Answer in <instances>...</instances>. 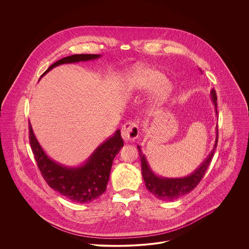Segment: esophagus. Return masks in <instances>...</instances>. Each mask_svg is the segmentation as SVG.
<instances>
[{
    "label": "esophagus",
    "instance_id": "obj_1",
    "mask_svg": "<svg viewBox=\"0 0 249 249\" xmlns=\"http://www.w3.org/2000/svg\"><path fill=\"white\" fill-rule=\"evenodd\" d=\"M139 136V124L136 122H127L122 127V137L124 142L134 141Z\"/></svg>",
    "mask_w": 249,
    "mask_h": 249
}]
</instances>
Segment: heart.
Instances as JSON below:
<instances>
[{
  "label": "heart",
  "mask_w": 249,
  "mask_h": 249,
  "mask_svg": "<svg viewBox=\"0 0 249 249\" xmlns=\"http://www.w3.org/2000/svg\"><path fill=\"white\" fill-rule=\"evenodd\" d=\"M152 88L153 98L166 99L172 92V84L162 72L144 65H136L126 75L124 89L128 95L139 94Z\"/></svg>",
  "instance_id": "heart-1"
}]
</instances>
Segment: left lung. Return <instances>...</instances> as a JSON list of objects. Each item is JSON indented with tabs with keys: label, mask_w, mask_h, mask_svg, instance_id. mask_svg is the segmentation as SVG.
<instances>
[{
	"label": "left lung",
	"mask_w": 249,
	"mask_h": 249,
	"mask_svg": "<svg viewBox=\"0 0 249 249\" xmlns=\"http://www.w3.org/2000/svg\"><path fill=\"white\" fill-rule=\"evenodd\" d=\"M211 100L213 102L215 114L217 115L216 110V95L214 90L211 91ZM215 141L213 144V149L207 158L202 162V164L190 176L185 178H167L156 176L153 171L150 169L148 162L141 150V146L137 145L139 150V155L142 164V175L146 189L158 199L161 200H169L173 201L179 197L189 194L193 191L200 182V180L204 177L206 170L211 163L214 149L217 144V125L215 127Z\"/></svg>",
	"instance_id": "left-lung-1"
}]
</instances>
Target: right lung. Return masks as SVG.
Returning a JSON list of instances; mask_svg holds the SVG:
<instances>
[{"label": "right lung", "instance_id": "add662e5", "mask_svg": "<svg viewBox=\"0 0 249 249\" xmlns=\"http://www.w3.org/2000/svg\"><path fill=\"white\" fill-rule=\"evenodd\" d=\"M99 57L101 54H72L51 65L41 77L58 65ZM29 129L30 142L37 166L52 189L77 203H89L106 192L113 160L124 146L120 129L100 144L86 162L78 167H66L51 159L37 141L31 123Z\"/></svg>", "mask_w": 249, "mask_h": 249}]
</instances>
